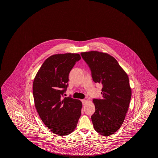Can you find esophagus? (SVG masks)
<instances>
[{
    "mask_svg": "<svg viewBox=\"0 0 158 158\" xmlns=\"http://www.w3.org/2000/svg\"><path fill=\"white\" fill-rule=\"evenodd\" d=\"M81 102H82V104H83V105H84V104L85 103V100H84V99H83V100H81Z\"/></svg>",
    "mask_w": 158,
    "mask_h": 158,
    "instance_id": "obj_1",
    "label": "esophagus"
}]
</instances>
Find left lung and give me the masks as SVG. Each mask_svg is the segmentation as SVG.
I'll return each mask as SVG.
<instances>
[{
	"label": "left lung",
	"mask_w": 158,
	"mask_h": 158,
	"mask_svg": "<svg viewBox=\"0 0 158 158\" xmlns=\"http://www.w3.org/2000/svg\"><path fill=\"white\" fill-rule=\"evenodd\" d=\"M90 69L93 80L102 85V98H94L95 112L91 116L94 129L109 136L121 127L132 96L127 73L110 54L90 51L80 53Z\"/></svg>",
	"instance_id": "left-lung-1"
}]
</instances>
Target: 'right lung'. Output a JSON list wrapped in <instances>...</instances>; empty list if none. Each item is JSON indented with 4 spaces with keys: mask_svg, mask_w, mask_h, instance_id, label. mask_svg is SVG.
I'll return each instance as SVG.
<instances>
[{
    "mask_svg": "<svg viewBox=\"0 0 158 158\" xmlns=\"http://www.w3.org/2000/svg\"><path fill=\"white\" fill-rule=\"evenodd\" d=\"M80 54L52 55L46 60L34 79L35 105L42 122L56 135L64 136L75 129L81 116V102L64 98L68 76Z\"/></svg>",
    "mask_w": 158,
    "mask_h": 158,
    "instance_id": "add662e5",
    "label": "right lung"
}]
</instances>
